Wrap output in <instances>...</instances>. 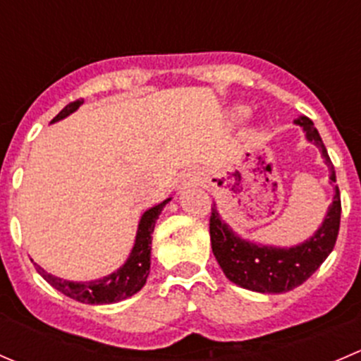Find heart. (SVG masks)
I'll list each match as a JSON object with an SVG mask.
<instances>
[{"mask_svg":"<svg viewBox=\"0 0 361 361\" xmlns=\"http://www.w3.org/2000/svg\"><path fill=\"white\" fill-rule=\"evenodd\" d=\"M232 115H234V118L243 120L250 115V110L246 106H235L234 110H232Z\"/></svg>","mask_w":361,"mask_h":361,"instance_id":"1","label":"heart"}]
</instances>
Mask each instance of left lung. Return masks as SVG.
Wrapping results in <instances>:
<instances>
[{
	"label": "left lung",
	"instance_id": "8db88e82",
	"mask_svg": "<svg viewBox=\"0 0 361 361\" xmlns=\"http://www.w3.org/2000/svg\"><path fill=\"white\" fill-rule=\"evenodd\" d=\"M302 127L305 140L316 145L330 169V185H334L332 204L318 231L304 243L281 248V246L260 245L241 238L228 224L221 220L216 204L211 207L209 235L211 248L228 281L241 288L258 293H285L300 286L311 278L319 265L326 260L336 246L341 225V192L336 185V171L329 157L322 136L307 116L293 120Z\"/></svg>",
	"mask_w": 361,
	"mask_h": 361
}]
</instances>
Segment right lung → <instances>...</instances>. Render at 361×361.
<instances>
[{
  "instance_id": "add662e5",
  "label": "right lung",
  "mask_w": 361,
  "mask_h": 361,
  "mask_svg": "<svg viewBox=\"0 0 361 361\" xmlns=\"http://www.w3.org/2000/svg\"><path fill=\"white\" fill-rule=\"evenodd\" d=\"M83 104V101H75L64 106L63 110L57 113L50 123H56L59 120L66 118L78 110ZM173 197H167L157 206L150 207L145 211L140 218L136 232V241H134L133 250H130L129 257L123 262L122 267L116 269L111 274L104 276V278L94 279V281H68V279L57 278V276L50 274L45 269L35 264L36 271L43 276L47 283L59 290L69 298L83 302V304H115V302L126 300V298L133 297L134 293L140 292L147 283L148 274H150V255H152V234H154L155 224H157L159 214L162 213L164 206L171 201Z\"/></svg>"
}]
</instances>
